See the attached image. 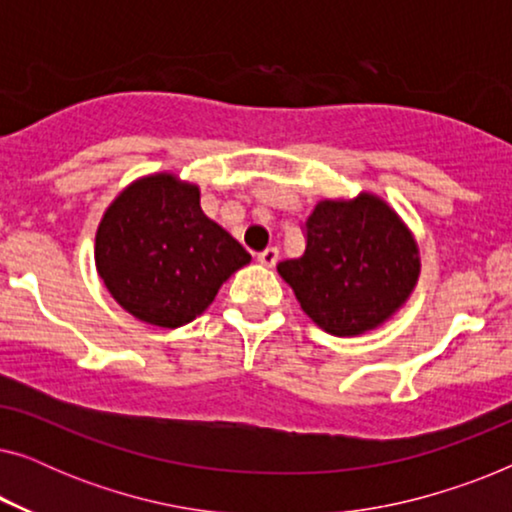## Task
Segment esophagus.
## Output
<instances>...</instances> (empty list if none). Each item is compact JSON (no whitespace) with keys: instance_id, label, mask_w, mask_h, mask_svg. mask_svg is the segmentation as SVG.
<instances>
[{"instance_id":"obj_1","label":"esophagus","mask_w":512,"mask_h":512,"mask_svg":"<svg viewBox=\"0 0 512 512\" xmlns=\"http://www.w3.org/2000/svg\"><path fill=\"white\" fill-rule=\"evenodd\" d=\"M277 258H279V249L268 247L265 251H261V254H258V263L265 265V268H272V265L277 263Z\"/></svg>"}]
</instances>
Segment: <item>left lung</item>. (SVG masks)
<instances>
[{"label": "left lung", "mask_w": 512, "mask_h": 512, "mask_svg": "<svg viewBox=\"0 0 512 512\" xmlns=\"http://www.w3.org/2000/svg\"><path fill=\"white\" fill-rule=\"evenodd\" d=\"M303 256L277 265L300 307L338 338L375 331L415 291L422 258L415 235L380 195L319 200L305 223Z\"/></svg>", "instance_id": "8db88e82"}]
</instances>
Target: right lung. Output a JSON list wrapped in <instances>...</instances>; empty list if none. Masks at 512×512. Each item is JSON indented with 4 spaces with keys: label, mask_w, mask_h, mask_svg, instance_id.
I'll list each match as a JSON object with an SVG mask.
<instances>
[{
    "label": "right lung",
    "mask_w": 512,
    "mask_h": 512,
    "mask_svg": "<svg viewBox=\"0 0 512 512\" xmlns=\"http://www.w3.org/2000/svg\"><path fill=\"white\" fill-rule=\"evenodd\" d=\"M249 261L247 249L202 212L200 186L174 172L125 186L95 233V268L111 298L158 328L191 324Z\"/></svg>",
    "instance_id": "right-lung-1"
}]
</instances>
